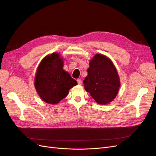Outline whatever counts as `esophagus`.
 Here are the masks:
<instances>
[{
	"instance_id": "esophagus-1",
	"label": "esophagus",
	"mask_w": 156,
	"mask_h": 156,
	"mask_svg": "<svg viewBox=\"0 0 156 156\" xmlns=\"http://www.w3.org/2000/svg\"><path fill=\"white\" fill-rule=\"evenodd\" d=\"M77 83H78V84H79V85L82 84V83H83V81H82V80H80V79H77Z\"/></svg>"
}]
</instances>
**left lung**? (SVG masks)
Returning <instances> with one entry per match:
<instances>
[{"label":"left lung","mask_w":156,"mask_h":156,"mask_svg":"<svg viewBox=\"0 0 156 156\" xmlns=\"http://www.w3.org/2000/svg\"><path fill=\"white\" fill-rule=\"evenodd\" d=\"M87 73L83 80L86 91L98 104L106 105L113 101L120 80L112 61L104 55L96 54L90 62Z\"/></svg>","instance_id":"8db88e82"}]
</instances>
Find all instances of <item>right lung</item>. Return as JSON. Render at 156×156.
<instances>
[{
    "instance_id": "obj_1",
    "label": "right lung",
    "mask_w": 156,
    "mask_h": 156,
    "mask_svg": "<svg viewBox=\"0 0 156 156\" xmlns=\"http://www.w3.org/2000/svg\"><path fill=\"white\" fill-rule=\"evenodd\" d=\"M77 81L63 70V61L58 53L48 55L37 70L34 85L41 98L49 104H57L65 98Z\"/></svg>"
}]
</instances>
